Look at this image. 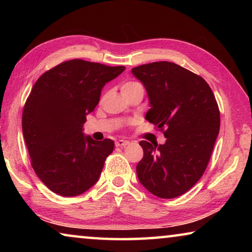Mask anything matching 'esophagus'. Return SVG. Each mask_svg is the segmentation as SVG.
Here are the masks:
<instances>
[{
	"label": "esophagus",
	"instance_id": "esophagus-1",
	"mask_svg": "<svg viewBox=\"0 0 252 252\" xmlns=\"http://www.w3.org/2000/svg\"><path fill=\"white\" fill-rule=\"evenodd\" d=\"M130 142L126 141V140H118L116 142V147H126L129 146Z\"/></svg>",
	"mask_w": 252,
	"mask_h": 252
}]
</instances>
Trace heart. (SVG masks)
Returning <instances> with one entry per match:
<instances>
[{
	"mask_svg": "<svg viewBox=\"0 0 252 252\" xmlns=\"http://www.w3.org/2000/svg\"><path fill=\"white\" fill-rule=\"evenodd\" d=\"M138 85H141V84L135 82V81H126V82L122 83V85H121V92L126 91V90H130V89L138 87Z\"/></svg>",
	"mask_w": 252,
	"mask_h": 252,
	"instance_id": "1",
	"label": "heart"
}]
</instances>
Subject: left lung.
I'll return each instance as SVG.
<instances>
[{"label": "left lung", "mask_w": 252, "mask_h": 252, "mask_svg": "<svg viewBox=\"0 0 252 252\" xmlns=\"http://www.w3.org/2000/svg\"><path fill=\"white\" fill-rule=\"evenodd\" d=\"M132 73L147 89L146 119L163 132L164 144L140 141V182L152 194L172 199L186 193L206 171L219 134L220 111L201 76L168 61L136 66Z\"/></svg>", "instance_id": "left-lung-1"}]
</instances>
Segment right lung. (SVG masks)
I'll list each match as a JSON object with an SVG mask.
<instances>
[{
  "label": "right lung",
  "instance_id": "right-lung-1",
  "mask_svg": "<svg viewBox=\"0 0 252 252\" xmlns=\"http://www.w3.org/2000/svg\"><path fill=\"white\" fill-rule=\"evenodd\" d=\"M125 70L74 59L44 72L33 85L23 109V135L33 170L54 193L74 197L99 179L114 142L84 136L85 116L99 103L105 83Z\"/></svg>",
  "mask_w": 252,
  "mask_h": 252
}]
</instances>
